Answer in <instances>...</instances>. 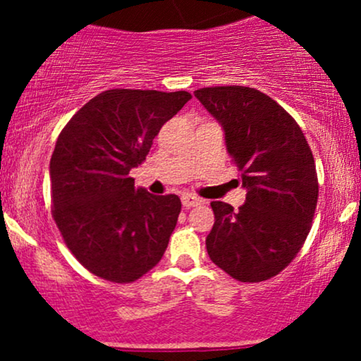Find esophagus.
<instances>
[{
  "label": "esophagus",
  "instance_id": "esophagus-1",
  "mask_svg": "<svg viewBox=\"0 0 361 361\" xmlns=\"http://www.w3.org/2000/svg\"><path fill=\"white\" fill-rule=\"evenodd\" d=\"M181 204H183L185 209H192V207H197V205H200V204H202V200H200V198L193 197V195H190V193H185L183 197H181Z\"/></svg>",
  "mask_w": 361,
  "mask_h": 361
}]
</instances>
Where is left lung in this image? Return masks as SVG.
Segmentation results:
<instances>
[{"mask_svg": "<svg viewBox=\"0 0 361 361\" xmlns=\"http://www.w3.org/2000/svg\"><path fill=\"white\" fill-rule=\"evenodd\" d=\"M195 97L222 123L247 190L238 210L210 204L215 222L207 252L233 279L264 281L292 263L312 227L319 195L312 151L295 118L258 90L212 86Z\"/></svg>", "mask_w": 361, "mask_h": 361, "instance_id": "1", "label": "left lung"}]
</instances>
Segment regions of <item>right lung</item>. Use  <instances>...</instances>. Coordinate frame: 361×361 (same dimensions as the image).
<instances>
[{"mask_svg": "<svg viewBox=\"0 0 361 361\" xmlns=\"http://www.w3.org/2000/svg\"><path fill=\"white\" fill-rule=\"evenodd\" d=\"M190 98L188 91L106 90L61 130L51 157L52 217L93 275L132 283L163 258L180 198L135 188L128 173Z\"/></svg>", "mask_w": 361, "mask_h": 361, "instance_id": "obj_1", "label": "right lung"}]
</instances>
